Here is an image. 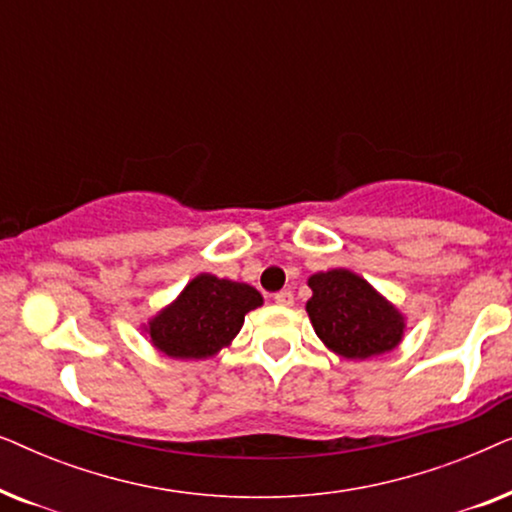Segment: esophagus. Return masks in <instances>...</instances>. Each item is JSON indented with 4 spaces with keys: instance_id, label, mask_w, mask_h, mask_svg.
Segmentation results:
<instances>
[{
    "instance_id": "esophagus-1",
    "label": "esophagus",
    "mask_w": 512,
    "mask_h": 512,
    "mask_svg": "<svg viewBox=\"0 0 512 512\" xmlns=\"http://www.w3.org/2000/svg\"><path fill=\"white\" fill-rule=\"evenodd\" d=\"M275 303H277V305H293V293H291L289 289L277 291V293H275Z\"/></svg>"
}]
</instances>
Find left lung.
Masks as SVG:
<instances>
[{
  "mask_svg": "<svg viewBox=\"0 0 512 512\" xmlns=\"http://www.w3.org/2000/svg\"><path fill=\"white\" fill-rule=\"evenodd\" d=\"M310 289L307 314L314 331L345 359H368L401 342V314L354 272H319L310 277Z\"/></svg>",
  "mask_w": 512,
  "mask_h": 512,
  "instance_id": "obj_1",
  "label": "left lung"
}]
</instances>
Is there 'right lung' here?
I'll use <instances>...</instances> for the list:
<instances>
[{"mask_svg": "<svg viewBox=\"0 0 512 512\" xmlns=\"http://www.w3.org/2000/svg\"><path fill=\"white\" fill-rule=\"evenodd\" d=\"M263 303L249 284L198 275L149 324L153 345L174 359H207L240 333L244 314Z\"/></svg>", "mask_w": 512, "mask_h": 512, "instance_id": "obj_1", "label": "right lung"}]
</instances>
